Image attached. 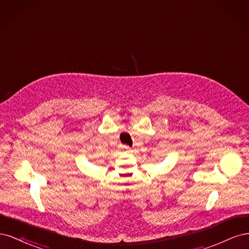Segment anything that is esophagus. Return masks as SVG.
<instances>
[{
    "label": "esophagus",
    "mask_w": 249,
    "mask_h": 249,
    "mask_svg": "<svg viewBox=\"0 0 249 249\" xmlns=\"http://www.w3.org/2000/svg\"><path fill=\"white\" fill-rule=\"evenodd\" d=\"M120 148L124 149V150H131V147L127 146V145H122V146H120Z\"/></svg>",
    "instance_id": "1"
}]
</instances>
